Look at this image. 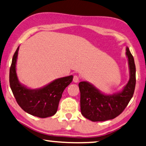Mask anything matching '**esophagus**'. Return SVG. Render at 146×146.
Segmentation results:
<instances>
[{
	"label": "esophagus",
	"mask_w": 146,
	"mask_h": 146,
	"mask_svg": "<svg viewBox=\"0 0 146 146\" xmlns=\"http://www.w3.org/2000/svg\"><path fill=\"white\" fill-rule=\"evenodd\" d=\"M73 80L74 83H78L79 82V77L77 76V75H75V76L73 77Z\"/></svg>",
	"instance_id": "1"
}]
</instances>
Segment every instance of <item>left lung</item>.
Here are the masks:
<instances>
[{
  "instance_id": "left-lung-1",
  "label": "left lung",
  "mask_w": 146,
  "mask_h": 146,
  "mask_svg": "<svg viewBox=\"0 0 146 146\" xmlns=\"http://www.w3.org/2000/svg\"><path fill=\"white\" fill-rule=\"evenodd\" d=\"M129 79L120 91L106 94L88 81L79 83L81 114L92 121L112 119L121 114L133 97L135 86V65L133 57L126 46Z\"/></svg>"
}]
</instances>
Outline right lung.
Returning a JSON list of instances; mask_svg holds the SVG:
<instances>
[{
    "label": "right lung",
    "mask_w": 146,
    "mask_h": 146,
    "mask_svg": "<svg viewBox=\"0 0 146 146\" xmlns=\"http://www.w3.org/2000/svg\"><path fill=\"white\" fill-rule=\"evenodd\" d=\"M19 46L13 55L10 68L9 81L17 104L31 115L40 118L50 117L57 113L59 101L65 89L73 81V76L56 79L38 89H31L19 81L17 74V61Z\"/></svg>",
    "instance_id": "add662e5"
}]
</instances>
